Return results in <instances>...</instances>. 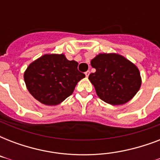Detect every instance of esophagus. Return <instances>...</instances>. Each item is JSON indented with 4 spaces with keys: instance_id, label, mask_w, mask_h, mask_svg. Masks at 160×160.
Returning <instances> with one entry per match:
<instances>
[{
    "instance_id": "1",
    "label": "esophagus",
    "mask_w": 160,
    "mask_h": 160,
    "mask_svg": "<svg viewBox=\"0 0 160 160\" xmlns=\"http://www.w3.org/2000/svg\"><path fill=\"white\" fill-rule=\"evenodd\" d=\"M85 74V75H86V77H88V76H89V75H90V71H89V70H87V71H86Z\"/></svg>"
}]
</instances>
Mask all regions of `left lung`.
<instances>
[{
    "label": "left lung",
    "mask_w": 160,
    "mask_h": 160,
    "mask_svg": "<svg viewBox=\"0 0 160 160\" xmlns=\"http://www.w3.org/2000/svg\"><path fill=\"white\" fill-rule=\"evenodd\" d=\"M95 72L89 75L99 97L113 105L125 104L141 85L139 69L118 54H99L91 60Z\"/></svg>",
    "instance_id": "left-lung-1"
}]
</instances>
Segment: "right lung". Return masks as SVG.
I'll list each match as a JSON object with an SVG mask.
<instances>
[{
    "label": "right lung",
    "mask_w": 160,
    "mask_h": 160,
    "mask_svg": "<svg viewBox=\"0 0 160 160\" xmlns=\"http://www.w3.org/2000/svg\"><path fill=\"white\" fill-rule=\"evenodd\" d=\"M85 76L78 70V63L68 60L63 54L44 55L30 64L24 73L29 92L46 105L64 101Z\"/></svg>",
    "instance_id": "add662e5"
}]
</instances>
